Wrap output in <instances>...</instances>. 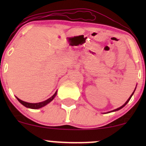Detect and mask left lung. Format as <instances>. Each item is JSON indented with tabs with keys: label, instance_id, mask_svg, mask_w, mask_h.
<instances>
[{
	"label": "left lung",
	"instance_id": "1",
	"mask_svg": "<svg viewBox=\"0 0 146 146\" xmlns=\"http://www.w3.org/2000/svg\"><path fill=\"white\" fill-rule=\"evenodd\" d=\"M135 89H136V88H135ZM135 90H134V92H133V93H132V95H130V98H128V100H127V101H126V102H125V103L124 104H123V106H121V107H119V108H117V109H115V110H113V111H112V112H115V111H117V110H119L121 109V108H123V107H124V106H125V105H126V104H128V102L129 101H130V99H131V98H132V95H133V94H134V93H135Z\"/></svg>",
	"mask_w": 146,
	"mask_h": 146
}]
</instances>
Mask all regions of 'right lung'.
<instances>
[{
    "label": "right lung",
    "instance_id": "add662e5",
    "mask_svg": "<svg viewBox=\"0 0 146 146\" xmlns=\"http://www.w3.org/2000/svg\"><path fill=\"white\" fill-rule=\"evenodd\" d=\"M57 94V92L55 93V94L53 95V96L51 97L50 98H48V100H45L44 102H39V103H28V102H24V101H22L21 100H20V99H18L17 97H16V98H17V100L19 101L20 103H21L22 104L23 106H25V107H27V108H31V109H38V108H40L44 106H46V104H48L49 102H51L52 100L54 99L55 97H56V95Z\"/></svg>",
    "mask_w": 146,
    "mask_h": 146
}]
</instances>
